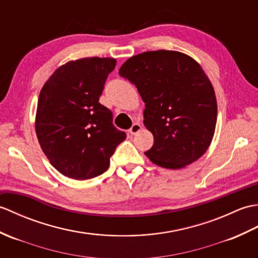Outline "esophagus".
Segmentation results:
<instances>
[{
    "label": "esophagus",
    "mask_w": 258,
    "mask_h": 258,
    "mask_svg": "<svg viewBox=\"0 0 258 258\" xmlns=\"http://www.w3.org/2000/svg\"><path fill=\"white\" fill-rule=\"evenodd\" d=\"M141 129H142L141 124L136 122V123H134L133 125H131V128L129 129V134L130 135H136V134H138Z\"/></svg>",
    "instance_id": "34e87169"
}]
</instances>
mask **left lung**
<instances>
[{
  "mask_svg": "<svg viewBox=\"0 0 258 258\" xmlns=\"http://www.w3.org/2000/svg\"><path fill=\"white\" fill-rule=\"evenodd\" d=\"M120 76L136 85L146 104L144 123L153 135L145 152L151 161L177 170L207 152L215 133L217 104L201 65L176 50H151L130 57Z\"/></svg>",
  "mask_w": 258,
  "mask_h": 258,
  "instance_id": "1",
  "label": "left lung"
}]
</instances>
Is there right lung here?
<instances>
[{"mask_svg": "<svg viewBox=\"0 0 258 258\" xmlns=\"http://www.w3.org/2000/svg\"><path fill=\"white\" fill-rule=\"evenodd\" d=\"M116 62L109 57L70 60L57 68L39 93L35 117L39 146L50 164L71 179L104 173L127 137L99 102Z\"/></svg>", "mask_w": 258, "mask_h": 258, "instance_id": "1", "label": "right lung"}]
</instances>
